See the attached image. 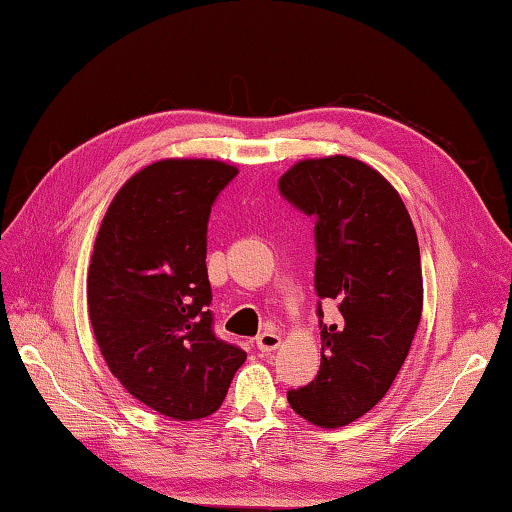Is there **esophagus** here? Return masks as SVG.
Wrapping results in <instances>:
<instances>
[{"label":"esophagus","instance_id":"1","mask_svg":"<svg viewBox=\"0 0 512 512\" xmlns=\"http://www.w3.org/2000/svg\"><path fill=\"white\" fill-rule=\"evenodd\" d=\"M280 343L282 339L275 329H264V332L257 336V348L262 352H273L275 348H280Z\"/></svg>","mask_w":512,"mask_h":512}]
</instances>
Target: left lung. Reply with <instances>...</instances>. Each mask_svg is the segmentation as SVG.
I'll return each instance as SVG.
<instances>
[{"label":"left lung","instance_id":"obj_1","mask_svg":"<svg viewBox=\"0 0 512 512\" xmlns=\"http://www.w3.org/2000/svg\"><path fill=\"white\" fill-rule=\"evenodd\" d=\"M280 194L314 219V287L320 370L291 388V409L336 429L368 413L400 372L422 316L420 246L391 183L354 158L302 160L280 178ZM340 320L322 323V300Z\"/></svg>","mask_w":512,"mask_h":512}]
</instances>
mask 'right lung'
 <instances>
[{"label":"right lung","instance_id":"right-lung-1","mask_svg":"<svg viewBox=\"0 0 512 512\" xmlns=\"http://www.w3.org/2000/svg\"><path fill=\"white\" fill-rule=\"evenodd\" d=\"M237 169L160 160L137 171L103 216L88 309L103 359L128 393L173 420L212 415L246 352L214 334L207 221Z\"/></svg>","mask_w":512,"mask_h":512}]
</instances>
